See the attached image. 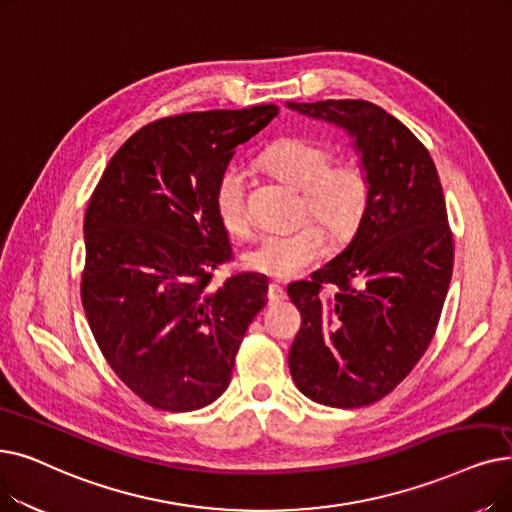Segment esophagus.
<instances>
[{"instance_id":"esophagus-1","label":"esophagus","mask_w":512,"mask_h":512,"mask_svg":"<svg viewBox=\"0 0 512 512\" xmlns=\"http://www.w3.org/2000/svg\"><path fill=\"white\" fill-rule=\"evenodd\" d=\"M286 299V291L284 288L278 284V282H272L270 286H268V301L270 303H280V301H284Z\"/></svg>"}]
</instances>
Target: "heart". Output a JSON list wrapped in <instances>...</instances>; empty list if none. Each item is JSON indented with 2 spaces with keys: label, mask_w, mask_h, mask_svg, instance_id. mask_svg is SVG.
<instances>
[{
  "label": "heart",
  "mask_w": 512,
  "mask_h": 512,
  "mask_svg": "<svg viewBox=\"0 0 512 512\" xmlns=\"http://www.w3.org/2000/svg\"><path fill=\"white\" fill-rule=\"evenodd\" d=\"M261 161L284 182L303 190L301 217L318 219L330 238L343 240L358 230L370 201V180L362 165L332 163L328 146L301 136L276 140L265 148ZM213 205L219 224L230 234L249 232L244 171L238 165H228L219 173ZM324 251V232L305 224L295 232L259 236L253 247L242 253V263L257 274L288 280L318 263Z\"/></svg>",
  "instance_id": "1"
}]
</instances>
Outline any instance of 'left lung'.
I'll list each match as a JSON object with an SVG mask.
<instances>
[{
    "label": "left lung",
    "mask_w": 512,
    "mask_h": 512,
    "mask_svg": "<svg viewBox=\"0 0 512 512\" xmlns=\"http://www.w3.org/2000/svg\"><path fill=\"white\" fill-rule=\"evenodd\" d=\"M345 129L370 180L351 242L288 297L301 328L288 368L303 395L332 408L379 402L427 351L448 295L454 242L429 150L366 100L286 102Z\"/></svg>",
    "instance_id": "1"
}]
</instances>
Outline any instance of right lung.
<instances>
[{
  "instance_id": "add662e5",
  "label": "right lung",
  "mask_w": 512,
  "mask_h": 512,
  "mask_svg": "<svg viewBox=\"0 0 512 512\" xmlns=\"http://www.w3.org/2000/svg\"><path fill=\"white\" fill-rule=\"evenodd\" d=\"M276 115L263 104L148 123L110 159L87 205L85 316L110 368L152 408L213 404L268 301L259 274L209 282L232 257L213 205L217 177Z\"/></svg>"
}]
</instances>
